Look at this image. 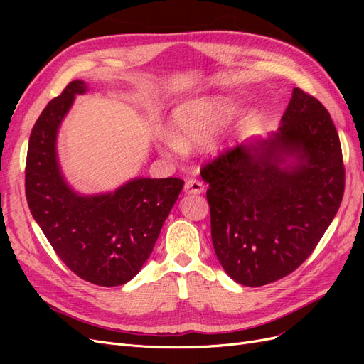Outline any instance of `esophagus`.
Instances as JSON below:
<instances>
[{"label":"esophagus","instance_id":"esophagus-1","mask_svg":"<svg viewBox=\"0 0 364 364\" xmlns=\"http://www.w3.org/2000/svg\"><path fill=\"white\" fill-rule=\"evenodd\" d=\"M205 191V185L197 179H188L185 183V193L186 194H202Z\"/></svg>","mask_w":364,"mask_h":364}]
</instances>
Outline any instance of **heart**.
Wrapping results in <instances>:
<instances>
[{
  "label": "heart",
  "mask_w": 364,
  "mask_h": 364,
  "mask_svg": "<svg viewBox=\"0 0 364 364\" xmlns=\"http://www.w3.org/2000/svg\"><path fill=\"white\" fill-rule=\"evenodd\" d=\"M235 114V105L223 97H199L176 106L171 112V134L159 139L162 153H178L182 149L199 147L213 139ZM223 139L213 142L222 149Z\"/></svg>",
  "instance_id": "heart-1"
}]
</instances>
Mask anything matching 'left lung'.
Returning <instances> with one entry per match:
<instances>
[{"mask_svg":"<svg viewBox=\"0 0 364 364\" xmlns=\"http://www.w3.org/2000/svg\"><path fill=\"white\" fill-rule=\"evenodd\" d=\"M211 237L225 272L259 287L296 270L336 217L345 167L323 105L294 87L281 126L208 164Z\"/></svg>","mask_w":364,"mask_h":364,"instance_id":"left-lung-1","label":"left lung"}]
</instances>
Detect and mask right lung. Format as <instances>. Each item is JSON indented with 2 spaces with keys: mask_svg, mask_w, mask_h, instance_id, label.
Listing matches in <instances>:
<instances>
[{
  "mask_svg": "<svg viewBox=\"0 0 364 364\" xmlns=\"http://www.w3.org/2000/svg\"><path fill=\"white\" fill-rule=\"evenodd\" d=\"M87 90L83 80L71 82L33 126L26 196L33 218L67 267L87 282L115 287L149 259L183 181L134 178L114 191L77 193L62 173L56 144L75 95Z\"/></svg>",
  "mask_w": 364,
  "mask_h": 364,
  "instance_id": "add662e5",
  "label": "right lung"
}]
</instances>
